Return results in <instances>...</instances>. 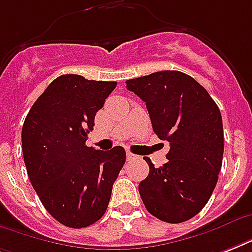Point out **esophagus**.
Masks as SVG:
<instances>
[{
  "mask_svg": "<svg viewBox=\"0 0 252 252\" xmlns=\"http://www.w3.org/2000/svg\"><path fill=\"white\" fill-rule=\"evenodd\" d=\"M126 159H128V161H133V159H137V156L128 152V153H126Z\"/></svg>",
  "mask_w": 252,
  "mask_h": 252,
  "instance_id": "obj_1",
  "label": "esophagus"
}]
</instances>
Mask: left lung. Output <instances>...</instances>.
Here are the masks:
<instances>
[{
  "label": "left lung",
  "mask_w": 252,
  "mask_h": 252,
  "mask_svg": "<svg viewBox=\"0 0 252 252\" xmlns=\"http://www.w3.org/2000/svg\"><path fill=\"white\" fill-rule=\"evenodd\" d=\"M145 102L153 130L170 142L168 161L154 167L149 158L138 192L150 215L168 223L199 213L215 189L222 165L221 112L201 85L178 70H162L126 81Z\"/></svg>",
  "instance_id": "obj_1"
}]
</instances>
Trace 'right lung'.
Wrapping results in <instances>:
<instances>
[{
  "mask_svg": "<svg viewBox=\"0 0 252 252\" xmlns=\"http://www.w3.org/2000/svg\"><path fill=\"white\" fill-rule=\"evenodd\" d=\"M116 82L65 74L36 99L22 128V150L30 182L59 222L81 229L106 212L112 184L126 163V150L86 146L95 115Z\"/></svg>",
  "mask_w": 252,
  "mask_h": 252,
  "instance_id": "right-lung-1",
  "label": "right lung"
}]
</instances>
